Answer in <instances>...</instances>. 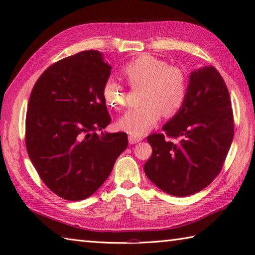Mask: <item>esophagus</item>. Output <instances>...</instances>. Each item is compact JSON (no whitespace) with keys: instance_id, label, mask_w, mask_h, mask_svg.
Segmentation results:
<instances>
[{"instance_id":"obj_1","label":"esophagus","mask_w":255,"mask_h":255,"mask_svg":"<svg viewBox=\"0 0 255 255\" xmlns=\"http://www.w3.org/2000/svg\"><path fill=\"white\" fill-rule=\"evenodd\" d=\"M142 140V136L140 135H129L128 136V142L130 144H134V143H137Z\"/></svg>"}]
</instances>
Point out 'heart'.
<instances>
[{"label":"heart","instance_id":"heart-1","mask_svg":"<svg viewBox=\"0 0 255 255\" xmlns=\"http://www.w3.org/2000/svg\"><path fill=\"white\" fill-rule=\"evenodd\" d=\"M121 72L130 87L144 85L141 95L143 105L129 110L119 122L120 128L129 134H143L156 125L161 114L165 117H172L186 101V74L181 68L169 66L158 57L142 54L128 61L121 68ZM102 92L106 105L111 109L122 111L127 107V88L122 84L107 80Z\"/></svg>","mask_w":255,"mask_h":255}]
</instances>
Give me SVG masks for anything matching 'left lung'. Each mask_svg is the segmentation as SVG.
<instances>
[{
  "label": "left lung",
  "instance_id": "1",
  "mask_svg": "<svg viewBox=\"0 0 255 255\" xmlns=\"http://www.w3.org/2000/svg\"><path fill=\"white\" fill-rule=\"evenodd\" d=\"M163 129L165 134L146 137L152 155L143 170L150 181L175 197L208 186L220 173L234 136L229 90L217 69L191 72L186 101Z\"/></svg>",
  "mask_w": 255,
  "mask_h": 255
}]
</instances>
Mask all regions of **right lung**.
<instances>
[{"label": "right lung", "mask_w": 255, "mask_h": 255, "mask_svg": "<svg viewBox=\"0 0 255 255\" xmlns=\"http://www.w3.org/2000/svg\"><path fill=\"white\" fill-rule=\"evenodd\" d=\"M111 69L99 51H83L50 66L30 92L28 156L47 187L69 201L95 194L128 146L125 132L98 134L112 121L102 92Z\"/></svg>", "instance_id": "1"}]
</instances>
